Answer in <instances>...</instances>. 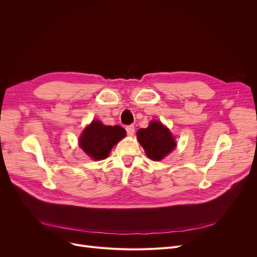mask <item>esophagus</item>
Instances as JSON below:
<instances>
[{
  "label": "esophagus",
  "instance_id": "esophagus-1",
  "mask_svg": "<svg viewBox=\"0 0 257 257\" xmlns=\"http://www.w3.org/2000/svg\"><path fill=\"white\" fill-rule=\"evenodd\" d=\"M126 133L128 136H133L135 133V126L134 125L126 126Z\"/></svg>",
  "mask_w": 257,
  "mask_h": 257
}]
</instances>
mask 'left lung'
<instances>
[{"instance_id":"8db88e82","label":"left lung","mask_w":257,"mask_h":257,"mask_svg":"<svg viewBox=\"0 0 257 257\" xmlns=\"http://www.w3.org/2000/svg\"><path fill=\"white\" fill-rule=\"evenodd\" d=\"M137 138L148 158L152 161L163 160L177 145L170 131L159 121H151L147 128L138 130Z\"/></svg>"}]
</instances>
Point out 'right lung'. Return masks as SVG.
Segmentation results:
<instances>
[{"label": "right lung", "mask_w": 257, "mask_h": 257, "mask_svg": "<svg viewBox=\"0 0 257 257\" xmlns=\"http://www.w3.org/2000/svg\"><path fill=\"white\" fill-rule=\"evenodd\" d=\"M125 135L126 131L120 125H104L100 121L95 120L83 130L79 146L91 159L104 160L110 153L112 147Z\"/></svg>", "instance_id": "obj_1"}]
</instances>
